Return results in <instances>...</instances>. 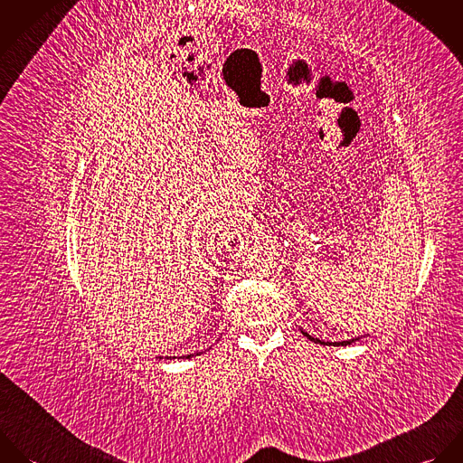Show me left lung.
<instances>
[{"mask_svg":"<svg viewBox=\"0 0 463 463\" xmlns=\"http://www.w3.org/2000/svg\"><path fill=\"white\" fill-rule=\"evenodd\" d=\"M303 335H307L310 340H314V342H319V344H326V345H347V344H353V342H356L358 338H349V340H342V342H325V340H319V338H316V336H312V335H308L307 331H303Z\"/></svg>","mask_w":463,"mask_h":463,"instance_id":"obj_1","label":"left lung"}]
</instances>
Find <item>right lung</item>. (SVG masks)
Segmentation results:
<instances>
[{
  "label": "right lung",
  "instance_id": "right-lung-1",
  "mask_svg": "<svg viewBox=\"0 0 463 463\" xmlns=\"http://www.w3.org/2000/svg\"><path fill=\"white\" fill-rule=\"evenodd\" d=\"M191 356H194V354H187V356H180V358H191Z\"/></svg>",
  "mask_w": 463,
  "mask_h": 463
}]
</instances>
